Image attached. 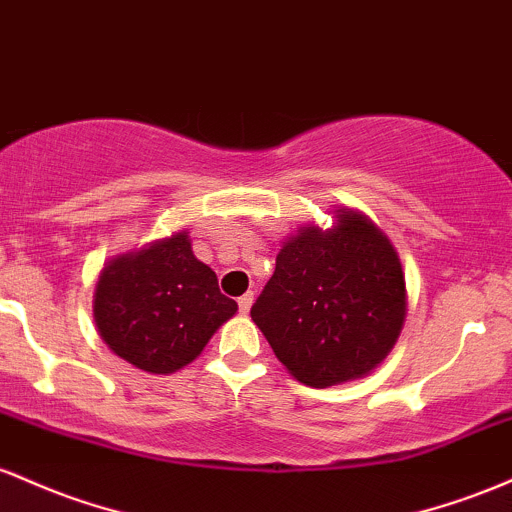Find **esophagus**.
Here are the masks:
<instances>
[{
  "label": "esophagus",
  "mask_w": 512,
  "mask_h": 512,
  "mask_svg": "<svg viewBox=\"0 0 512 512\" xmlns=\"http://www.w3.org/2000/svg\"><path fill=\"white\" fill-rule=\"evenodd\" d=\"M251 304H254V292H246V295L239 297V312L249 314Z\"/></svg>",
  "instance_id": "obj_1"
}]
</instances>
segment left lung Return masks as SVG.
<instances>
[{"label":"left lung","mask_w":512,"mask_h":512,"mask_svg":"<svg viewBox=\"0 0 512 512\" xmlns=\"http://www.w3.org/2000/svg\"><path fill=\"white\" fill-rule=\"evenodd\" d=\"M329 229L302 225L283 241L251 319L297 382L333 387L370 375L404 329L406 278L387 234L338 208Z\"/></svg>","instance_id":"obj_1"}]
</instances>
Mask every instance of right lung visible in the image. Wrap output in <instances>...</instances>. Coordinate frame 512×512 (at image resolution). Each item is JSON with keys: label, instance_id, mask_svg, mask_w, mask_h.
Returning <instances> with one entry per match:
<instances>
[{"label": "right lung", "instance_id": "obj_1", "mask_svg": "<svg viewBox=\"0 0 512 512\" xmlns=\"http://www.w3.org/2000/svg\"><path fill=\"white\" fill-rule=\"evenodd\" d=\"M237 302L198 261L186 229L103 263L94 287V321L106 346L152 375L193 363Z\"/></svg>", "mask_w": 512, "mask_h": 512}]
</instances>
